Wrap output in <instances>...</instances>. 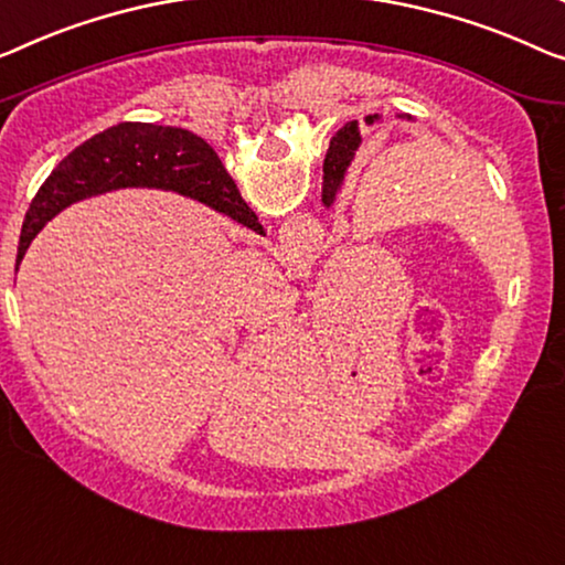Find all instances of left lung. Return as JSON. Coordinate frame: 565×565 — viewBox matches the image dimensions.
Masks as SVG:
<instances>
[{
    "mask_svg": "<svg viewBox=\"0 0 565 565\" xmlns=\"http://www.w3.org/2000/svg\"><path fill=\"white\" fill-rule=\"evenodd\" d=\"M377 116H367L365 124H373ZM360 145V129H358V121H350L344 124V129L337 134L330 145V151H327V159H324V205H332L334 200V192L340 188L342 182V174L348 170L352 154H355V149Z\"/></svg>",
    "mask_w": 565,
    "mask_h": 565,
    "instance_id": "8db88e82",
    "label": "left lung"
}]
</instances>
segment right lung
Here are the masks:
<instances>
[{
  "label": "right lung",
  "instance_id": "1",
  "mask_svg": "<svg viewBox=\"0 0 565 565\" xmlns=\"http://www.w3.org/2000/svg\"><path fill=\"white\" fill-rule=\"evenodd\" d=\"M162 188L205 202L246 223L248 205L213 147L174 126L124 121L75 147L53 172L24 215L17 266L42 225L83 198L119 188Z\"/></svg>",
  "mask_w": 565,
  "mask_h": 565
}]
</instances>
